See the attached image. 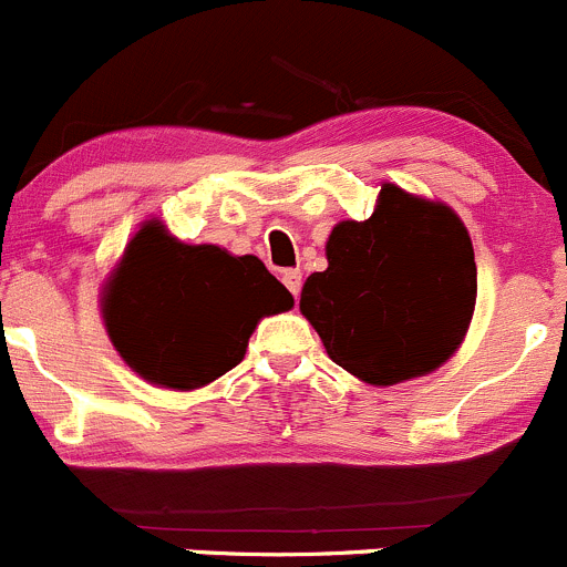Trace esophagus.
I'll list each match as a JSON object with an SVG mask.
<instances>
[{"mask_svg":"<svg viewBox=\"0 0 567 567\" xmlns=\"http://www.w3.org/2000/svg\"><path fill=\"white\" fill-rule=\"evenodd\" d=\"M284 286H286V289H289L295 297L300 295V286H302L300 270H286V272H284Z\"/></svg>","mask_w":567,"mask_h":567,"instance_id":"34e87169","label":"esophagus"}]
</instances>
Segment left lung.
<instances>
[{
	"label": "left lung",
	"instance_id": "left-lung-1",
	"mask_svg": "<svg viewBox=\"0 0 567 567\" xmlns=\"http://www.w3.org/2000/svg\"><path fill=\"white\" fill-rule=\"evenodd\" d=\"M311 272L300 313L330 361L369 385H396L444 367L472 324L476 261L468 228L444 200L380 187L369 220H341Z\"/></svg>",
	"mask_w": 567,
	"mask_h": 567
}]
</instances>
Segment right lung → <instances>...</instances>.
<instances>
[{
    "mask_svg": "<svg viewBox=\"0 0 567 567\" xmlns=\"http://www.w3.org/2000/svg\"><path fill=\"white\" fill-rule=\"evenodd\" d=\"M106 336L151 385L195 391L245 358L256 324L295 297L256 256L184 245L151 217L140 223L101 297Z\"/></svg>",
    "mask_w": 567,
    "mask_h": 567,
    "instance_id": "right-lung-1",
    "label": "right lung"
}]
</instances>
